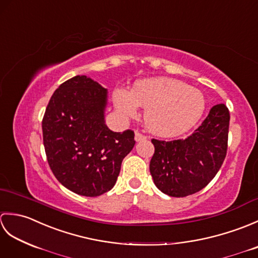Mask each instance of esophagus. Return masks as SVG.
Listing matches in <instances>:
<instances>
[{
    "instance_id": "1",
    "label": "esophagus",
    "mask_w": 258,
    "mask_h": 258,
    "mask_svg": "<svg viewBox=\"0 0 258 258\" xmlns=\"http://www.w3.org/2000/svg\"><path fill=\"white\" fill-rule=\"evenodd\" d=\"M146 140V136L144 134H142L139 131H136L135 132V141L136 142H141V141H144Z\"/></svg>"
}]
</instances>
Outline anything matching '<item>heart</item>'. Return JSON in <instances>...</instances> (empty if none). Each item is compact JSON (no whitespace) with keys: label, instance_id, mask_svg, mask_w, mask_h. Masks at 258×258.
Segmentation results:
<instances>
[{"label":"heart","instance_id":"heart-1","mask_svg":"<svg viewBox=\"0 0 258 258\" xmlns=\"http://www.w3.org/2000/svg\"><path fill=\"white\" fill-rule=\"evenodd\" d=\"M113 98L115 106L126 117H135L139 106L145 108L146 127L163 138L187 132L206 108L205 97L200 90L169 78L139 81L132 91L115 90Z\"/></svg>","mask_w":258,"mask_h":258}]
</instances>
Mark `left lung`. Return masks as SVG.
I'll use <instances>...</instances> for the list:
<instances>
[{
	"label": "left lung",
	"instance_id": "obj_1",
	"mask_svg": "<svg viewBox=\"0 0 258 258\" xmlns=\"http://www.w3.org/2000/svg\"><path fill=\"white\" fill-rule=\"evenodd\" d=\"M228 127V108L217 104L188 138L168 142L153 139L155 151L150 172L156 187L173 197H185L204 188L226 157Z\"/></svg>",
	"mask_w": 258,
	"mask_h": 258
}]
</instances>
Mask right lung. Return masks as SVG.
Listing matches in <instances>:
<instances>
[{
	"label": "right lung",
	"instance_id": "add662e5",
	"mask_svg": "<svg viewBox=\"0 0 258 258\" xmlns=\"http://www.w3.org/2000/svg\"><path fill=\"white\" fill-rule=\"evenodd\" d=\"M106 103V89L78 75L53 93L42 120L48 165L59 183L79 195L95 197L112 189L135 145L133 131L107 127Z\"/></svg>",
	"mask_w": 258,
	"mask_h": 258
}]
</instances>
